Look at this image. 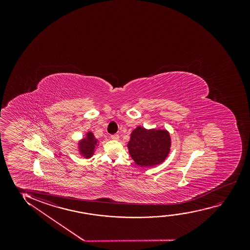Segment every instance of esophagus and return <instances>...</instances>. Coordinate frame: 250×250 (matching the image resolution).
<instances>
[{
  "label": "esophagus",
  "instance_id": "obj_1",
  "mask_svg": "<svg viewBox=\"0 0 250 250\" xmlns=\"http://www.w3.org/2000/svg\"><path fill=\"white\" fill-rule=\"evenodd\" d=\"M111 139H113V140H119V138H120V137H119V135L118 134H114V135H112L111 136Z\"/></svg>",
  "mask_w": 250,
  "mask_h": 250
}]
</instances>
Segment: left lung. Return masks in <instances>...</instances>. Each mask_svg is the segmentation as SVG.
<instances>
[{
	"label": "left lung",
	"mask_w": 250,
	"mask_h": 250,
	"mask_svg": "<svg viewBox=\"0 0 250 250\" xmlns=\"http://www.w3.org/2000/svg\"><path fill=\"white\" fill-rule=\"evenodd\" d=\"M171 138L167 130H146L138 126L131 132L128 148L130 156L140 167H153L167 157Z\"/></svg>",
	"instance_id": "1"
}]
</instances>
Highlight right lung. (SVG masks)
<instances>
[{
    "instance_id": "1",
    "label": "right lung",
    "mask_w": 250,
    "mask_h": 250,
    "mask_svg": "<svg viewBox=\"0 0 250 250\" xmlns=\"http://www.w3.org/2000/svg\"><path fill=\"white\" fill-rule=\"evenodd\" d=\"M96 138L94 137L91 132L87 133V137L83 138L80 143H79V148L80 151L82 152V154L85 156L86 158H89L92 156L94 153V149L96 147Z\"/></svg>"
}]
</instances>
